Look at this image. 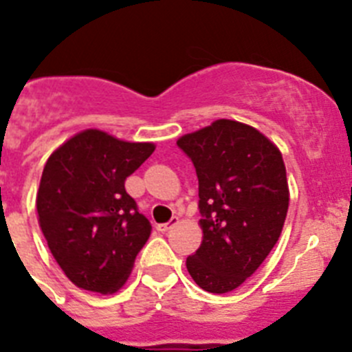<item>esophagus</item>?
Returning a JSON list of instances; mask_svg holds the SVG:
<instances>
[{
    "mask_svg": "<svg viewBox=\"0 0 352 352\" xmlns=\"http://www.w3.org/2000/svg\"><path fill=\"white\" fill-rule=\"evenodd\" d=\"M178 222H179L178 217H173V219H170L167 223H160V226H158V231H160V232L170 231V229H173L174 226H178Z\"/></svg>",
    "mask_w": 352,
    "mask_h": 352,
    "instance_id": "34e87169",
    "label": "esophagus"
}]
</instances>
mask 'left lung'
Instances as JSON below:
<instances>
[{
    "label": "left lung",
    "instance_id": "left-lung-1",
    "mask_svg": "<svg viewBox=\"0 0 352 352\" xmlns=\"http://www.w3.org/2000/svg\"><path fill=\"white\" fill-rule=\"evenodd\" d=\"M176 142L194 162L203 214V241L186 270L204 291L231 292L280 238L289 208L284 158L264 133L234 120H217Z\"/></svg>",
    "mask_w": 352,
    "mask_h": 352
}]
</instances>
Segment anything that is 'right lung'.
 <instances>
[{"mask_svg":"<svg viewBox=\"0 0 352 352\" xmlns=\"http://www.w3.org/2000/svg\"><path fill=\"white\" fill-rule=\"evenodd\" d=\"M153 151V142L121 141L88 129L45 162L36 192L40 229L77 287L113 294L129 280L151 226L126 194L125 179Z\"/></svg>","mask_w":352,"mask_h":352,"instance_id":"add662e5","label":"right lung"}]
</instances>
